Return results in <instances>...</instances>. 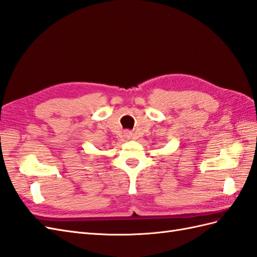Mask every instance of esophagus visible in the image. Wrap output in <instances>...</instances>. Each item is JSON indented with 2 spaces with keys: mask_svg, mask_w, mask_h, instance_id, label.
Returning a JSON list of instances; mask_svg holds the SVG:
<instances>
[{
  "mask_svg": "<svg viewBox=\"0 0 257 257\" xmlns=\"http://www.w3.org/2000/svg\"><path fill=\"white\" fill-rule=\"evenodd\" d=\"M123 136H124V138H126V139H133V134L130 133V131H126V133L123 134Z\"/></svg>",
  "mask_w": 257,
  "mask_h": 257,
  "instance_id": "1",
  "label": "esophagus"
}]
</instances>
